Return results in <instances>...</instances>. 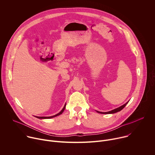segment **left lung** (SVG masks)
<instances>
[{"label": "left lung", "mask_w": 155, "mask_h": 155, "mask_svg": "<svg viewBox=\"0 0 155 155\" xmlns=\"http://www.w3.org/2000/svg\"><path fill=\"white\" fill-rule=\"evenodd\" d=\"M129 101L128 102H127L126 104H124V105H121V106H120V107H118V108H115V109H114V110H111V111H109V112H99V111H96L97 113H99V114H115V113H117V112H120V111H121V110L123 109V108H124V107L126 105V104L129 102Z\"/></svg>", "instance_id": "1"}]
</instances>
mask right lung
Wrapping results in <instances>:
<instances>
[{
  "instance_id": "right-lung-1",
  "label": "right lung",
  "mask_w": 155,
  "mask_h": 155,
  "mask_svg": "<svg viewBox=\"0 0 155 155\" xmlns=\"http://www.w3.org/2000/svg\"><path fill=\"white\" fill-rule=\"evenodd\" d=\"M65 106H66V104H65L63 108L61 110V111L60 112H59L58 114H57L56 115H53V116H51V117H35L36 118H38V119H50V118H54V117H56L57 116H59L61 114H62L64 112V110H65Z\"/></svg>"
}]
</instances>
